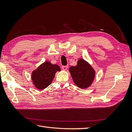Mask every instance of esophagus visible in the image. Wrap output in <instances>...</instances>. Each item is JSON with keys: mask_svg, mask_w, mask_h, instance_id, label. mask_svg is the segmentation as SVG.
Returning <instances> with one entry per match:
<instances>
[{"mask_svg": "<svg viewBox=\"0 0 132 132\" xmlns=\"http://www.w3.org/2000/svg\"><path fill=\"white\" fill-rule=\"evenodd\" d=\"M68 66H63L62 67V68L63 70H66L68 69Z\"/></svg>", "mask_w": 132, "mask_h": 132, "instance_id": "esophagus-1", "label": "esophagus"}]
</instances>
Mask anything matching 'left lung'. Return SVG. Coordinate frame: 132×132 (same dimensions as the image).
I'll list each match as a JSON object with an SVG mask.
<instances>
[{
	"mask_svg": "<svg viewBox=\"0 0 132 132\" xmlns=\"http://www.w3.org/2000/svg\"><path fill=\"white\" fill-rule=\"evenodd\" d=\"M74 83L80 88H87L91 85L95 77L94 69L87 62L80 59L75 66L69 68Z\"/></svg>",
	"mask_w": 132,
	"mask_h": 132,
	"instance_id": "1",
	"label": "left lung"
}]
</instances>
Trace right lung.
<instances>
[{"instance_id": "1", "label": "right lung", "mask_w": 132, "mask_h": 132, "mask_svg": "<svg viewBox=\"0 0 132 132\" xmlns=\"http://www.w3.org/2000/svg\"><path fill=\"white\" fill-rule=\"evenodd\" d=\"M61 69L57 64H53L50 62L45 61L32 73L33 85L38 89L46 88L52 83L57 71Z\"/></svg>"}]
</instances>
